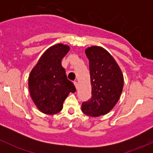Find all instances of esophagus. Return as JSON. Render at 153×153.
<instances>
[{"label":"esophagus","mask_w":153,"mask_h":153,"mask_svg":"<svg viewBox=\"0 0 153 153\" xmlns=\"http://www.w3.org/2000/svg\"><path fill=\"white\" fill-rule=\"evenodd\" d=\"M74 84H75L76 89H78V83L77 82V81H74Z\"/></svg>","instance_id":"34e87169"}]
</instances>
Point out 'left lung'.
Masks as SVG:
<instances>
[{"label": "left lung", "instance_id": "left-lung-1", "mask_svg": "<svg viewBox=\"0 0 153 153\" xmlns=\"http://www.w3.org/2000/svg\"><path fill=\"white\" fill-rule=\"evenodd\" d=\"M89 59L92 97L82 103V111L92 117L108 113L118 101L124 86V77L115 59L104 48L86 49Z\"/></svg>", "mask_w": 153, "mask_h": 153}]
</instances>
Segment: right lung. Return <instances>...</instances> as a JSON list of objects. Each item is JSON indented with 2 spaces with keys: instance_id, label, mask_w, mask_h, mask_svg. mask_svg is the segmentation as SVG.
<instances>
[{
  "instance_id": "1",
  "label": "right lung",
  "mask_w": 153,
  "mask_h": 153,
  "mask_svg": "<svg viewBox=\"0 0 153 153\" xmlns=\"http://www.w3.org/2000/svg\"><path fill=\"white\" fill-rule=\"evenodd\" d=\"M69 51L68 46L61 44L49 48L29 75V89L32 101L45 114L59 112L69 92L76 91L61 66V60Z\"/></svg>"
}]
</instances>
